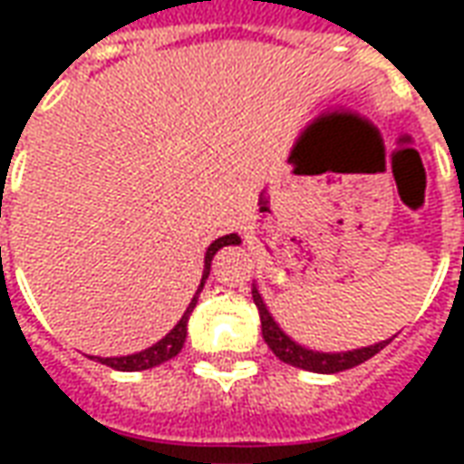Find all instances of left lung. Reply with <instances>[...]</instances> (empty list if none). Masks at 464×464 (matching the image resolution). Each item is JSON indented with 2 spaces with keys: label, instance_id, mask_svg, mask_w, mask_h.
Returning <instances> with one entry per match:
<instances>
[{
  "label": "left lung",
  "instance_id": "8db88e82",
  "mask_svg": "<svg viewBox=\"0 0 464 464\" xmlns=\"http://www.w3.org/2000/svg\"><path fill=\"white\" fill-rule=\"evenodd\" d=\"M253 303L258 308V315H261V331H263V341L268 343V348L273 350V355L283 362H288L293 368L301 370H311V372H341V370H350L370 360L375 353L385 348L392 338L388 341H380L375 345H368V348H355V350H345V353H321V350H311L295 343L291 335H285L283 328L276 323V318L271 315V311L266 308L263 303L261 293L258 288L253 285Z\"/></svg>",
  "mask_w": 464,
  "mask_h": 464
}]
</instances>
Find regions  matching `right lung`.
I'll return each mask as SVG.
<instances>
[{
	"label": "right lung",
	"mask_w": 464,
	"mask_h": 464,
	"mask_svg": "<svg viewBox=\"0 0 464 464\" xmlns=\"http://www.w3.org/2000/svg\"><path fill=\"white\" fill-rule=\"evenodd\" d=\"M231 243H241L238 238V233H228V236H221V238H216V241L208 246V251H206V258H203V276H201V285H198V291L188 303V308L181 315V321L173 325L171 331L163 335L161 341L153 343L151 348L141 350V353H133V355H121V358H96V355H89V358H94L96 362H102V365H109V368L114 370H123V372H136V370H149L156 368V365H161L166 360L176 358L179 353H181L183 343H186V331H188V318H191V311L196 308V303H198V295L203 291V283L208 278V273H211V261L216 253L221 251L223 246H231Z\"/></svg>",
	"instance_id": "add662e5"
}]
</instances>
